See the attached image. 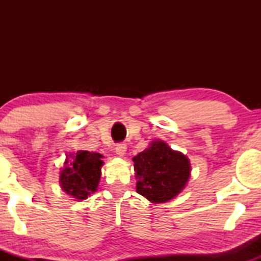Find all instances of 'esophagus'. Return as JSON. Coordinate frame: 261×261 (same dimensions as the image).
<instances>
[{
    "label": "esophagus",
    "instance_id": "esophagus-1",
    "mask_svg": "<svg viewBox=\"0 0 261 261\" xmlns=\"http://www.w3.org/2000/svg\"><path fill=\"white\" fill-rule=\"evenodd\" d=\"M126 143L121 142V143H118L115 147V152L116 154L120 155V157H122V155H125V153H126Z\"/></svg>",
    "mask_w": 261,
    "mask_h": 261
}]
</instances>
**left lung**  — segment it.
<instances>
[{
  "label": "left lung",
  "instance_id": "8db88e82",
  "mask_svg": "<svg viewBox=\"0 0 261 261\" xmlns=\"http://www.w3.org/2000/svg\"><path fill=\"white\" fill-rule=\"evenodd\" d=\"M139 179L137 193L152 202H166L184 189L190 176V163L180 152L173 151L162 141L133 158Z\"/></svg>",
  "mask_w": 261,
  "mask_h": 261
}]
</instances>
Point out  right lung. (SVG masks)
<instances>
[{"mask_svg":"<svg viewBox=\"0 0 261 261\" xmlns=\"http://www.w3.org/2000/svg\"><path fill=\"white\" fill-rule=\"evenodd\" d=\"M100 158L99 153L77 151L71 162L66 161V167L60 175V182L68 195L77 200H85L97 190L103 166Z\"/></svg>","mask_w":261,"mask_h":261,"instance_id":"right-lung-1","label":"right lung"}]
</instances>
